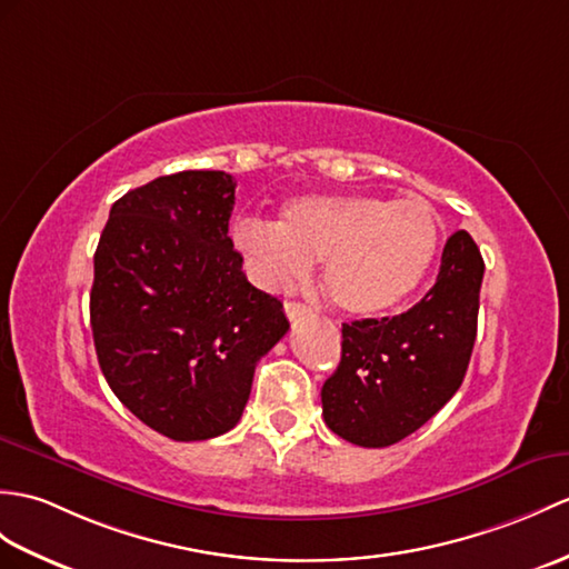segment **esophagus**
<instances>
[{"label":"esophagus","mask_w":569,"mask_h":569,"mask_svg":"<svg viewBox=\"0 0 569 569\" xmlns=\"http://www.w3.org/2000/svg\"><path fill=\"white\" fill-rule=\"evenodd\" d=\"M283 310H286V315H288V320H298V317L312 312V310L306 306V302H298V300H286V302H283Z\"/></svg>","instance_id":"obj_1"}]
</instances>
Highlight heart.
Listing matches in <instances>:
<instances>
[{
    "label": "heart",
    "mask_w": 569,
    "mask_h": 569,
    "mask_svg": "<svg viewBox=\"0 0 569 569\" xmlns=\"http://www.w3.org/2000/svg\"><path fill=\"white\" fill-rule=\"evenodd\" d=\"M234 244L269 290H286L322 259L327 298L349 315L371 317L398 308L427 279L441 220L421 198L306 193L281 206L279 222H237Z\"/></svg>",
    "instance_id": "heart-1"
}]
</instances>
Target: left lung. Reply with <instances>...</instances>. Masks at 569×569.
I'll use <instances>...</instances> for the list:
<instances>
[{"instance_id":"8db88e82","label":"left lung","mask_w":569,"mask_h":569,"mask_svg":"<svg viewBox=\"0 0 569 569\" xmlns=\"http://www.w3.org/2000/svg\"><path fill=\"white\" fill-rule=\"evenodd\" d=\"M482 273L478 244L458 230L415 308L341 325V361L322 386L327 427L349 443L386 448L427 425L466 378Z\"/></svg>"}]
</instances>
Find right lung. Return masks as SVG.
I'll use <instances>...</instances> for the list:
<instances>
[{"mask_svg":"<svg viewBox=\"0 0 569 569\" xmlns=\"http://www.w3.org/2000/svg\"><path fill=\"white\" fill-rule=\"evenodd\" d=\"M234 179L177 171L111 206L89 296L97 359L113 395L174 441L240 421L254 368L288 332L283 302L247 281L228 224Z\"/></svg>","mask_w":569,"mask_h":569,"instance_id":"right-lung-1","label":"right lung"}]
</instances>
